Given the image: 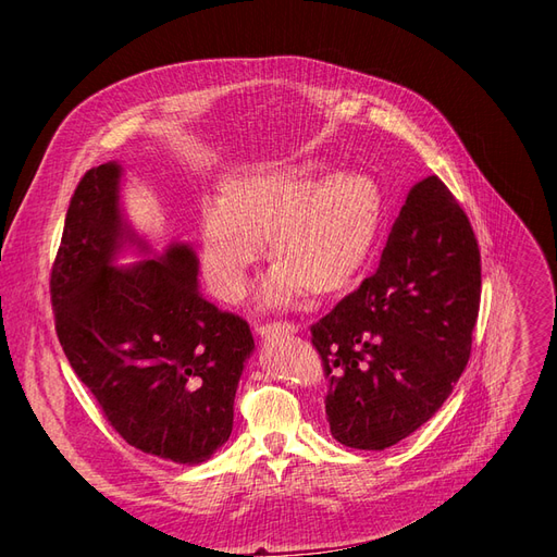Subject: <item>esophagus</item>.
<instances>
[{
	"instance_id": "obj_1",
	"label": "esophagus",
	"mask_w": 557,
	"mask_h": 557,
	"mask_svg": "<svg viewBox=\"0 0 557 557\" xmlns=\"http://www.w3.org/2000/svg\"><path fill=\"white\" fill-rule=\"evenodd\" d=\"M256 332L260 336H272L276 332H297V325L295 323H288V320H274V323H260L256 325Z\"/></svg>"
}]
</instances>
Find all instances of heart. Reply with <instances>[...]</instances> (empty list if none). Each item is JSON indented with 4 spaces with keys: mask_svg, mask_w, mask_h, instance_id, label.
Returning <instances> with one entry per match:
<instances>
[{
    "mask_svg": "<svg viewBox=\"0 0 557 557\" xmlns=\"http://www.w3.org/2000/svg\"><path fill=\"white\" fill-rule=\"evenodd\" d=\"M383 215L379 185L360 174L315 183L295 170L232 178L223 205L201 211V269L215 297L237 301L264 242L278 260L262 283L267 305L288 307L311 290L334 295L372 256Z\"/></svg>",
    "mask_w": 557,
    "mask_h": 557,
    "instance_id": "heart-1",
    "label": "heart"
}]
</instances>
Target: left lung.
Returning a JSON list of instances; mask_svg holds the SVG:
<instances>
[{"mask_svg":"<svg viewBox=\"0 0 557 557\" xmlns=\"http://www.w3.org/2000/svg\"><path fill=\"white\" fill-rule=\"evenodd\" d=\"M481 252L440 176L416 183L376 272L311 325L339 444L383 450L440 411L471 356Z\"/></svg>","mask_w":557,"mask_h":557,"instance_id":"8db88e82","label":"left lung"}]
</instances>
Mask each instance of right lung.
<instances>
[{
  "instance_id": "1",
  "label": "right lung",
  "mask_w": 557,
  "mask_h": 557,
  "mask_svg": "<svg viewBox=\"0 0 557 557\" xmlns=\"http://www.w3.org/2000/svg\"><path fill=\"white\" fill-rule=\"evenodd\" d=\"M121 166L99 164L72 195L50 274L60 346L111 428L178 465L209 460L232 434L234 395L256 348L244 318L197 290V256L176 244L127 269Z\"/></svg>"
}]
</instances>
